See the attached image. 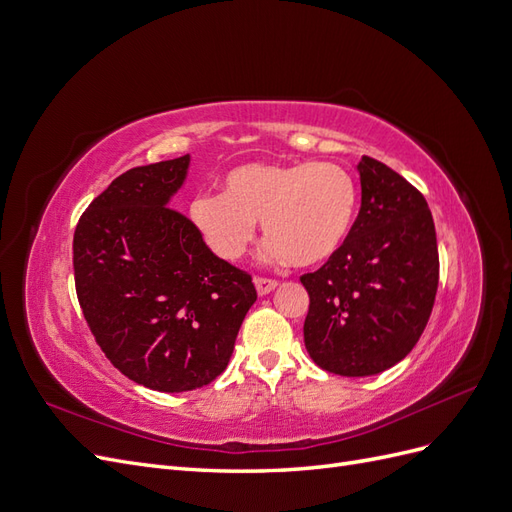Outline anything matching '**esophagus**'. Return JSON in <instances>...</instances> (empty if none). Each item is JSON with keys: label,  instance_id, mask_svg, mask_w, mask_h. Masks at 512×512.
Returning <instances> with one entry per match:
<instances>
[{"label": "esophagus", "instance_id": "1", "mask_svg": "<svg viewBox=\"0 0 512 512\" xmlns=\"http://www.w3.org/2000/svg\"><path fill=\"white\" fill-rule=\"evenodd\" d=\"M254 286L258 290V294H269L271 290L277 288V282L269 280V277H254Z\"/></svg>", "mask_w": 512, "mask_h": 512}]
</instances>
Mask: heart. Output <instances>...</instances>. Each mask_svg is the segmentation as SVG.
<instances>
[{
  "label": "heart",
  "instance_id": "obj_1",
  "mask_svg": "<svg viewBox=\"0 0 512 512\" xmlns=\"http://www.w3.org/2000/svg\"><path fill=\"white\" fill-rule=\"evenodd\" d=\"M359 190L333 162H247L230 168L222 194L190 200V220L209 250L239 262L256 241V222L269 239L265 256L314 267L329 260L350 235Z\"/></svg>",
  "mask_w": 512,
  "mask_h": 512
}]
</instances>
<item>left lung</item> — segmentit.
<instances>
[{"label": "left lung", "instance_id": "8db88e82", "mask_svg": "<svg viewBox=\"0 0 512 512\" xmlns=\"http://www.w3.org/2000/svg\"><path fill=\"white\" fill-rule=\"evenodd\" d=\"M361 209L346 243L301 275L303 324L314 363L337 376L393 367L423 335L438 292V241L425 196L386 164L363 156Z\"/></svg>", "mask_w": 512, "mask_h": 512}]
</instances>
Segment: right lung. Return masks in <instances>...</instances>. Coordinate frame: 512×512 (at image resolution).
I'll return each mask as SVG.
<instances>
[{
  "label": "right lung",
  "instance_id": "add662e5",
  "mask_svg": "<svg viewBox=\"0 0 512 512\" xmlns=\"http://www.w3.org/2000/svg\"><path fill=\"white\" fill-rule=\"evenodd\" d=\"M190 156L136 166L94 198L74 230V284L98 346L123 376L194 391L226 369L256 301L252 275L215 256L168 207Z\"/></svg>",
  "mask_w": 512,
  "mask_h": 512
}]
</instances>
